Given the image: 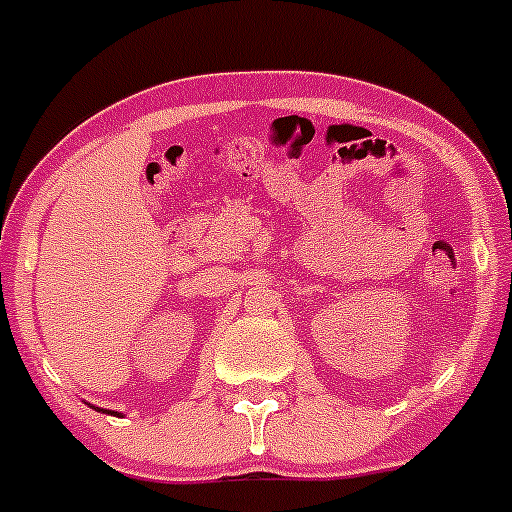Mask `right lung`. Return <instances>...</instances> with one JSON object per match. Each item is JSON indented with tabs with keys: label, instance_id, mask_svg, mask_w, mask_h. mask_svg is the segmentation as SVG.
Listing matches in <instances>:
<instances>
[{
	"label": "right lung",
	"instance_id": "right-lung-1",
	"mask_svg": "<svg viewBox=\"0 0 512 512\" xmlns=\"http://www.w3.org/2000/svg\"><path fill=\"white\" fill-rule=\"evenodd\" d=\"M98 411H103V409H98ZM106 414H116V411H106ZM118 416V414H116Z\"/></svg>",
	"mask_w": 512,
	"mask_h": 512
}]
</instances>
